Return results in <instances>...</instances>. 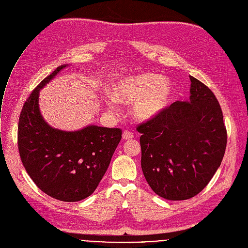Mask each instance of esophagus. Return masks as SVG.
I'll return each mask as SVG.
<instances>
[{
    "mask_svg": "<svg viewBox=\"0 0 248 248\" xmlns=\"http://www.w3.org/2000/svg\"><path fill=\"white\" fill-rule=\"evenodd\" d=\"M133 138H134V135H133L131 132H129V131H124L123 134H122V139L125 140H131V139H133Z\"/></svg>",
    "mask_w": 248,
    "mask_h": 248,
    "instance_id": "34e87169",
    "label": "esophagus"
}]
</instances>
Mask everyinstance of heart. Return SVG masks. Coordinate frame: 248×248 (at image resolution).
<instances>
[{
    "mask_svg": "<svg viewBox=\"0 0 248 248\" xmlns=\"http://www.w3.org/2000/svg\"><path fill=\"white\" fill-rule=\"evenodd\" d=\"M113 96L120 103H134L132 116L140 122H148L161 115L170 106L174 87L168 78L144 72L118 81L113 88ZM107 104L110 110H114L111 95L108 96Z\"/></svg>",
    "mask_w": 248,
    "mask_h": 248,
    "instance_id": "heart-1",
    "label": "heart"
}]
</instances>
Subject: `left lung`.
<instances>
[{
  "label": "left lung",
  "mask_w": 248,
  "mask_h": 248,
  "mask_svg": "<svg viewBox=\"0 0 248 248\" xmlns=\"http://www.w3.org/2000/svg\"><path fill=\"white\" fill-rule=\"evenodd\" d=\"M189 98L140 125L141 170L152 189L168 201L200 193L223 160L227 131L216 96L189 76Z\"/></svg>",
  "instance_id": "obj_1"
}]
</instances>
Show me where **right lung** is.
<instances>
[{
	"mask_svg": "<svg viewBox=\"0 0 248 248\" xmlns=\"http://www.w3.org/2000/svg\"><path fill=\"white\" fill-rule=\"evenodd\" d=\"M66 66H59L27 98L17 140L21 161L36 186L53 199L74 202L90 196L100 184L122 132L93 124L63 131L46 122L39 108L40 91Z\"/></svg>",
	"mask_w": 248,
	"mask_h": 248,
	"instance_id": "1",
	"label": "right lung"
}]
</instances>
